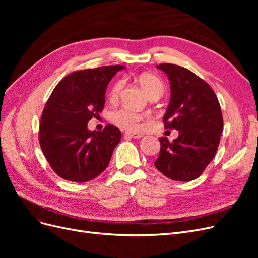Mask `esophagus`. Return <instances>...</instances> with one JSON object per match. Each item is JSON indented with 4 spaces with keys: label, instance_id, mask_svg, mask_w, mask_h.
Listing matches in <instances>:
<instances>
[{
    "label": "esophagus",
    "instance_id": "obj_1",
    "mask_svg": "<svg viewBox=\"0 0 258 258\" xmlns=\"http://www.w3.org/2000/svg\"><path fill=\"white\" fill-rule=\"evenodd\" d=\"M124 136L132 138V139H140V138L143 137V135H141V134H137V132H129V131L124 132Z\"/></svg>",
    "mask_w": 258,
    "mask_h": 258
}]
</instances>
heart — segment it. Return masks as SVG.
<instances>
[{
    "label": "heart",
    "mask_w": 258,
    "mask_h": 258,
    "mask_svg": "<svg viewBox=\"0 0 258 258\" xmlns=\"http://www.w3.org/2000/svg\"><path fill=\"white\" fill-rule=\"evenodd\" d=\"M138 83L141 88L145 91L148 98L152 97H161L165 91V85L158 76L151 73H143L138 77ZM124 81H117L112 87L111 97L113 99L118 98L123 89ZM148 117L145 114L136 113L127 110V108H117L110 113V120L116 124V126L128 129L137 130L140 127V123L147 119Z\"/></svg>",
    "instance_id": "1"
}]
</instances>
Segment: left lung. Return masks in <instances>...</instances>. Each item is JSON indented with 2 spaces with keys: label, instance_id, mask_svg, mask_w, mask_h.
<instances>
[{
  "label": "left lung",
  "instance_id": "left-lung-1",
  "mask_svg": "<svg viewBox=\"0 0 258 258\" xmlns=\"http://www.w3.org/2000/svg\"><path fill=\"white\" fill-rule=\"evenodd\" d=\"M157 68L168 75L171 87L165 127L179 134L172 142L159 138L160 153L154 165L174 181H192L216 154L223 131L221 105L211 86L188 69L171 63Z\"/></svg>",
  "mask_w": 258,
  "mask_h": 258
}]
</instances>
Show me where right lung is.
I'll return each instance as SVG.
<instances>
[{
	"label": "right lung",
	"mask_w": 258,
	"mask_h": 258,
	"mask_svg": "<svg viewBox=\"0 0 258 258\" xmlns=\"http://www.w3.org/2000/svg\"><path fill=\"white\" fill-rule=\"evenodd\" d=\"M122 69L107 66L73 72L58 83L46 102L40 145L51 169L67 181L88 182L102 173L120 141L117 127L90 131L87 124L102 112L107 84Z\"/></svg>",
	"instance_id": "add662e5"
}]
</instances>
